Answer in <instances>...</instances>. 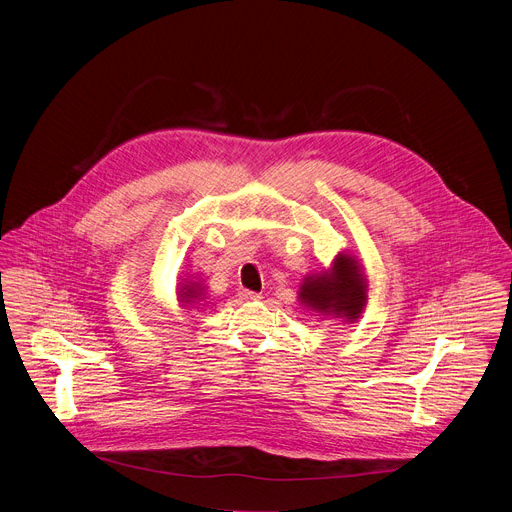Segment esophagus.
I'll list each match as a JSON object with an SVG mask.
<instances>
[{"label": "esophagus", "mask_w": 512, "mask_h": 512, "mask_svg": "<svg viewBox=\"0 0 512 512\" xmlns=\"http://www.w3.org/2000/svg\"><path fill=\"white\" fill-rule=\"evenodd\" d=\"M239 298L241 300H257V298H261L257 291H251V289H245V287H241L239 289Z\"/></svg>", "instance_id": "34e87169"}]
</instances>
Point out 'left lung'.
Wrapping results in <instances>:
<instances>
[{"instance_id":"left-lung-1","label":"left lung","mask_w":512,"mask_h":512,"mask_svg":"<svg viewBox=\"0 0 512 512\" xmlns=\"http://www.w3.org/2000/svg\"><path fill=\"white\" fill-rule=\"evenodd\" d=\"M300 300L320 314L334 312L354 320L367 304V283H364V275L352 257L338 255L332 273L324 271L320 275L306 277Z\"/></svg>"}]
</instances>
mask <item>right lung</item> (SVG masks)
I'll list each match as a JSON object with an SVG mask.
<instances>
[{"label": "right lung", "mask_w": 512, "mask_h": 512, "mask_svg": "<svg viewBox=\"0 0 512 512\" xmlns=\"http://www.w3.org/2000/svg\"><path fill=\"white\" fill-rule=\"evenodd\" d=\"M200 283H194V285H186V287H182V291H180V300H182V304H192L194 300H198L200 298Z\"/></svg>", "instance_id": "1"}]
</instances>
